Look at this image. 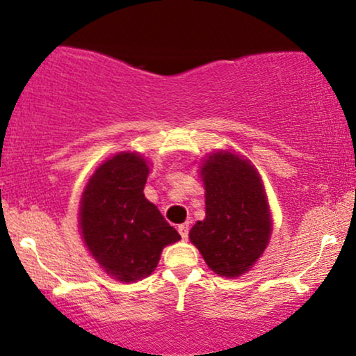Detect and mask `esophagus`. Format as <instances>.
<instances>
[{"instance_id":"34e87169","label":"esophagus","mask_w":356,"mask_h":356,"mask_svg":"<svg viewBox=\"0 0 356 356\" xmlns=\"http://www.w3.org/2000/svg\"><path fill=\"white\" fill-rule=\"evenodd\" d=\"M179 233H181V236H182V240H187L188 238V223H182V225H179Z\"/></svg>"}]
</instances>
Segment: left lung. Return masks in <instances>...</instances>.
Here are the masks:
<instances>
[{
	"label": "left lung",
	"instance_id": "left-lung-1",
	"mask_svg": "<svg viewBox=\"0 0 356 356\" xmlns=\"http://www.w3.org/2000/svg\"><path fill=\"white\" fill-rule=\"evenodd\" d=\"M205 220L188 238L211 271L235 277L263 254L271 235V220L258 174L248 161L232 152L211 154L202 165Z\"/></svg>",
	"mask_w": 356,
	"mask_h": 356
}]
</instances>
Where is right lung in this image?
I'll return each instance as SVG.
<instances>
[{
  "mask_svg": "<svg viewBox=\"0 0 356 356\" xmlns=\"http://www.w3.org/2000/svg\"><path fill=\"white\" fill-rule=\"evenodd\" d=\"M147 174L149 168L141 156L120 152L95 170L80 204L85 245L120 281L149 276L164 246L181 240L143 193Z\"/></svg>",
  "mask_w": 356,
  "mask_h": 356,
  "instance_id": "add662e5",
  "label": "right lung"
}]
</instances>
